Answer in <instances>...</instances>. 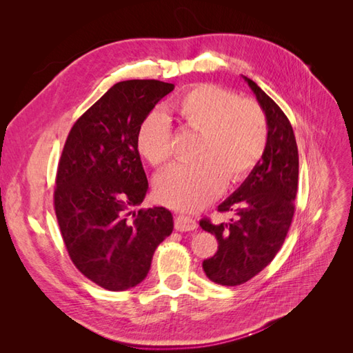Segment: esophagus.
Returning <instances> with one entry per match:
<instances>
[{
    "mask_svg": "<svg viewBox=\"0 0 353 353\" xmlns=\"http://www.w3.org/2000/svg\"><path fill=\"white\" fill-rule=\"evenodd\" d=\"M175 228L178 231H194L197 228V222L190 216L179 215L175 218Z\"/></svg>",
    "mask_w": 353,
    "mask_h": 353,
    "instance_id": "1",
    "label": "esophagus"
}]
</instances>
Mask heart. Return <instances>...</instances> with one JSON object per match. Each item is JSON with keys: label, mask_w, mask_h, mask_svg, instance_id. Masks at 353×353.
I'll return each mask as SVG.
<instances>
[{"label": "heart", "mask_w": 353, "mask_h": 353, "mask_svg": "<svg viewBox=\"0 0 353 353\" xmlns=\"http://www.w3.org/2000/svg\"><path fill=\"white\" fill-rule=\"evenodd\" d=\"M181 125L197 131L194 162L175 163L156 179L165 205L193 212L215 200L228 183L248 176L268 143V121L261 105L213 83H200L175 100ZM137 150L148 163L162 166L172 156V131L162 112L148 113L135 137Z\"/></svg>", "instance_id": "b5f03b06"}]
</instances>
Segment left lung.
<instances>
[{
    "label": "left lung",
    "instance_id": "8db88e82",
    "mask_svg": "<svg viewBox=\"0 0 353 353\" xmlns=\"http://www.w3.org/2000/svg\"><path fill=\"white\" fill-rule=\"evenodd\" d=\"M268 121V143L244 183L218 206L236 219L200 227L218 240V252L203 261L206 276L221 285H240L259 274L279 253L294 215L299 154L293 128L284 112L258 83L243 77Z\"/></svg>",
    "mask_w": 353,
    "mask_h": 353
}]
</instances>
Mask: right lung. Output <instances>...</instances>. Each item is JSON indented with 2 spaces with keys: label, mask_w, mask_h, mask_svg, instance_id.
<instances>
[{
  "label": "right lung",
  "mask_w": 353,
  "mask_h": 353,
  "mask_svg": "<svg viewBox=\"0 0 353 353\" xmlns=\"http://www.w3.org/2000/svg\"><path fill=\"white\" fill-rule=\"evenodd\" d=\"M174 87L156 79L114 83L74 122L63 147L54 190L61 237L74 266L105 290L140 284L174 230L162 206L127 218L148 190L137 130Z\"/></svg>",
  "instance_id": "1"
}]
</instances>
